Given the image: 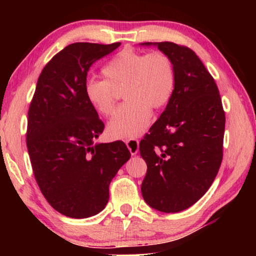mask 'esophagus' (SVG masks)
I'll return each mask as SVG.
<instances>
[{"label": "esophagus", "instance_id": "obj_1", "mask_svg": "<svg viewBox=\"0 0 256 256\" xmlns=\"http://www.w3.org/2000/svg\"><path fill=\"white\" fill-rule=\"evenodd\" d=\"M126 144H127L129 152H130L132 155H136V154L138 152L140 144H138V140H127V141H126Z\"/></svg>", "mask_w": 256, "mask_h": 256}]
</instances>
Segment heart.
<instances>
[{
	"label": "heart",
	"mask_w": 256,
	"mask_h": 256,
	"mask_svg": "<svg viewBox=\"0 0 256 256\" xmlns=\"http://www.w3.org/2000/svg\"><path fill=\"white\" fill-rule=\"evenodd\" d=\"M102 73L106 79H88L84 92L98 113L108 116L115 106V90H124L127 101L115 112L108 124V134L114 138H134L152 121V110L169 102L176 85V71L163 52L124 50L115 54Z\"/></svg>",
	"instance_id": "1"
}]
</instances>
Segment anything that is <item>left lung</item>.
Segmentation results:
<instances>
[{
    "label": "left lung",
    "instance_id": "left-lung-1",
    "mask_svg": "<svg viewBox=\"0 0 256 256\" xmlns=\"http://www.w3.org/2000/svg\"><path fill=\"white\" fill-rule=\"evenodd\" d=\"M140 45L157 46L176 71L172 96L140 142L146 163L141 192L150 208L180 212L206 194L218 174L225 113L214 79L191 48L171 42Z\"/></svg>",
    "mask_w": 256,
    "mask_h": 256
}]
</instances>
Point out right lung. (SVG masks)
Returning <instances> with one entry per match:
<instances>
[{
  "label": "right lung",
  "instance_id": "add662e5",
  "mask_svg": "<svg viewBox=\"0 0 256 256\" xmlns=\"http://www.w3.org/2000/svg\"><path fill=\"white\" fill-rule=\"evenodd\" d=\"M120 45H68L45 65L30 104L26 146L34 178L48 204L70 218L102 211L112 180L130 158L122 141L94 142L104 124L84 92L90 65Z\"/></svg>",
  "mask_w": 256,
  "mask_h": 256
}]
</instances>
